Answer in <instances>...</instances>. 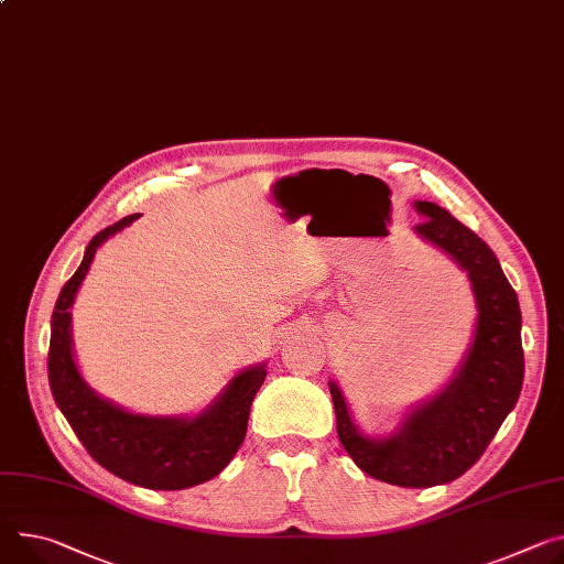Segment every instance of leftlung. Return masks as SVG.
I'll use <instances>...</instances> for the list:
<instances>
[{"label": "left lung", "mask_w": 564, "mask_h": 564, "mask_svg": "<svg viewBox=\"0 0 564 564\" xmlns=\"http://www.w3.org/2000/svg\"><path fill=\"white\" fill-rule=\"evenodd\" d=\"M425 216L414 231L468 272L477 326L456 376L434 398L409 412L387 438H369L350 421L344 395L328 382L337 436L357 468L384 484L430 488L470 470L513 412L524 380L522 313L516 290L492 249L434 202H414Z\"/></svg>", "instance_id": "obj_1"}]
</instances>
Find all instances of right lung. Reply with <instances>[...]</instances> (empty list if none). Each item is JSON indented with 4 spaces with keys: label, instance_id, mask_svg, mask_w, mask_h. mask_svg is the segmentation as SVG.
Here are the masks:
<instances>
[{
    "label": "right lung",
    "instance_id": "add662e5",
    "mask_svg": "<svg viewBox=\"0 0 564 564\" xmlns=\"http://www.w3.org/2000/svg\"><path fill=\"white\" fill-rule=\"evenodd\" d=\"M139 214L98 231L80 268L61 290L51 315L48 384L56 404L96 464L150 490H184L220 475L245 441L249 406L268 371L256 365L240 371L227 389L193 419L141 416L100 398L80 376L72 350V303L96 249L132 225Z\"/></svg>",
    "mask_w": 564,
    "mask_h": 564
}]
</instances>
